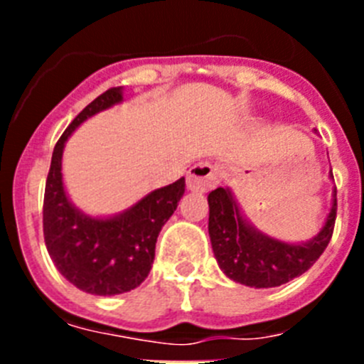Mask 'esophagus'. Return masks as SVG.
Instances as JSON below:
<instances>
[{
	"label": "esophagus",
	"mask_w": 364,
	"mask_h": 364,
	"mask_svg": "<svg viewBox=\"0 0 364 364\" xmlns=\"http://www.w3.org/2000/svg\"><path fill=\"white\" fill-rule=\"evenodd\" d=\"M186 184L191 191H210L218 184V169L210 162H198L188 171Z\"/></svg>",
	"instance_id": "esophagus-1"
}]
</instances>
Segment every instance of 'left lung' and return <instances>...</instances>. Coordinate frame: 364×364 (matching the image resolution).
I'll list each match as a JSON object with an SVG mask.
<instances>
[{
    "label": "left lung",
    "mask_w": 364,
    "mask_h": 364,
    "mask_svg": "<svg viewBox=\"0 0 364 364\" xmlns=\"http://www.w3.org/2000/svg\"><path fill=\"white\" fill-rule=\"evenodd\" d=\"M208 204L211 247L222 272L231 281L252 288H275L308 272L323 255L336 226L337 189L323 230L304 244L281 242L255 230L242 217L228 188L211 191Z\"/></svg>",
    "instance_id": "obj_1"
}]
</instances>
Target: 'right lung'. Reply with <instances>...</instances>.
I'll return each instance as SVG.
<instances>
[{"label": "right lung", "instance_id": "obj_1", "mask_svg": "<svg viewBox=\"0 0 364 364\" xmlns=\"http://www.w3.org/2000/svg\"><path fill=\"white\" fill-rule=\"evenodd\" d=\"M122 102V87L92 100L70 122L54 146L45 182L43 237L58 272L76 288L92 295L134 290L149 275L162 226L184 195V176L154 189L133 208L111 218H92L69 202L62 180V154L73 131L96 112Z\"/></svg>", "mask_w": 364, "mask_h": 364}]
</instances>
